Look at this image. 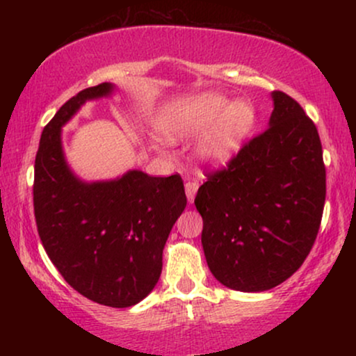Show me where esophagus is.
I'll list each match as a JSON object with an SVG mask.
<instances>
[{"label":"esophagus","mask_w":356,"mask_h":356,"mask_svg":"<svg viewBox=\"0 0 356 356\" xmlns=\"http://www.w3.org/2000/svg\"><path fill=\"white\" fill-rule=\"evenodd\" d=\"M197 187H199L197 182H192V181L186 182V195H187V201L189 202L194 201L195 194H197Z\"/></svg>","instance_id":"obj_1"}]
</instances>
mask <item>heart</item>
<instances>
[{
    "mask_svg": "<svg viewBox=\"0 0 356 356\" xmlns=\"http://www.w3.org/2000/svg\"><path fill=\"white\" fill-rule=\"evenodd\" d=\"M256 124L251 102H229L218 93H202L191 100L169 105L159 117V130L169 142L204 134L194 147L197 162L224 167L241 152Z\"/></svg>",
    "mask_w": 356,
    "mask_h": 356,
    "instance_id": "b5f03b06",
    "label": "heart"
}]
</instances>
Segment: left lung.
I'll use <instances>...</instances> for the list:
<instances>
[{
	"label": "left lung",
	"mask_w": 356,
	"mask_h": 356,
	"mask_svg": "<svg viewBox=\"0 0 356 356\" xmlns=\"http://www.w3.org/2000/svg\"><path fill=\"white\" fill-rule=\"evenodd\" d=\"M268 129L199 187L202 249L216 280L243 293L275 288L300 269L320 229L326 172L316 127L273 92Z\"/></svg>",
	"instance_id": "obj_1"
}]
</instances>
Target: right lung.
Segmentation results:
<instances>
[{
    "instance_id": "add662e5",
    "label": "right lung",
    "mask_w": 356,
    "mask_h": 356,
    "mask_svg": "<svg viewBox=\"0 0 356 356\" xmlns=\"http://www.w3.org/2000/svg\"><path fill=\"white\" fill-rule=\"evenodd\" d=\"M113 83L81 90L43 129L35 159V219L60 275L88 300L112 308L140 303L157 284L162 251L186 209L181 175L127 170L87 182L68 165L61 127L90 100L115 93Z\"/></svg>"
}]
</instances>
